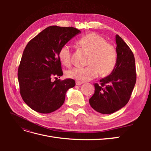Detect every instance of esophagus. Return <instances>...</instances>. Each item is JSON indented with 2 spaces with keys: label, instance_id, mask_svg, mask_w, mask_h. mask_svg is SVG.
I'll list each match as a JSON object with an SVG mask.
<instances>
[{
  "label": "esophagus",
  "instance_id": "obj_1",
  "mask_svg": "<svg viewBox=\"0 0 151 151\" xmlns=\"http://www.w3.org/2000/svg\"><path fill=\"white\" fill-rule=\"evenodd\" d=\"M76 85H77V86H79V85H81L82 84H83V82L77 81L76 82Z\"/></svg>",
  "mask_w": 151,
  "mask_h": 151
}]
</instances>
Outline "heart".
I'll use <instances>...</instances> for the list:
<instances>
[{
    "mask_svg": "<svg viewBox=\"0 0 151 151\" xmlns=\"http://www.w3.org/2000/svg\"><path fill=\"white\" fill-rule=\"evenodd\" d=\"M79 44L90 52V65L85 67H74L68 70L67 75L69 78L89 81L98 77L101 72L107 74L113 70L117 60L116 50L102 36L94 33L88 34L79 40ZM58 57L63 65H70L72 52L69 45H63L59 51Z\"/></svg>",
    "mask_w": 151,
    "mask_h": 151,
    "instance_id": "obj_1",
    "label": "heart"
}]
</instances>
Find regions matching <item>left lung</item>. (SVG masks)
<instances>
[{
	"mask_svg": "<svg viewBox=\"0 0 151 151\" xmlns=\"http://www.w3.org/2000/svg\"><path fill=\"white\" fill-rule=\"evenodd\" d=\"M117 60L111 74L94 84V93L89 104L94 110L111 114L119 110L129 102L136 83L135 58L126 43L116 35Z\"/></svg>",
	"mask_w": 151,
	"mask_h": 151,
	"instance_id": "8db88e82",
	"label": "left lung"
}]
</instances>
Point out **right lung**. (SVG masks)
Here are the masks:
<instances>
[{
	"label": "right lung",
	"mask_w": 151,
	"mask_h": 151,
	"mask_svg": "<svg viewBox=\"0 0 151 151\" xmlns=\"http://www.w3.org/2000/svg\"><path fill=\"white\" fill-rule=\"evenodd\" d=\"M81 31L73 27L49 26L27 44L18 68L21 96L34 111L50 113L60 108L68 89L76 85L72 79L51 81L63 75L58 53L63 45Z\"/></svg>",
	"instance_id": "add662e5"
}]
</instances>
